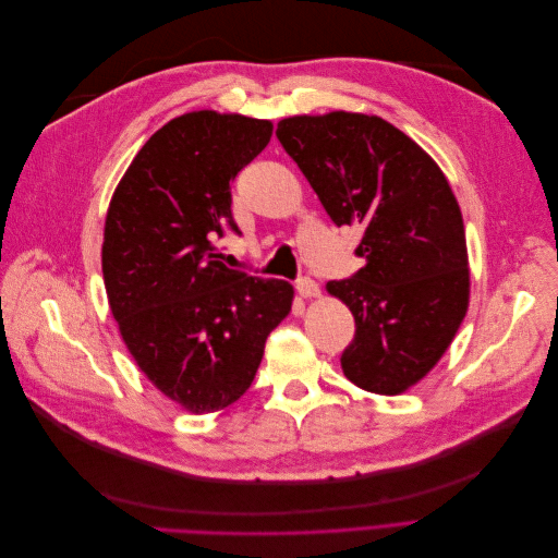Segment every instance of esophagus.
<instances>
[{
  "label": "esophagus",
  "instance_id": "1",
  "mask_svg": "<svg viewBox=\"0 0 558 558\" xmlns=\"http://www.w3.org/2000/svg\"><path fill=\"white\" fill-rule=\"evenodd\" d=\"M295 291L300 293V298H318L320 295V286L314 279H300L295 283Z\"/></svg>",
  "mask_w": 558,
  "mask_h": 558
}]
</instances>
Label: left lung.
Wrapping results in <instances>:
<instances>
[{
  "instance_id": "obj_1",
  "label": "left lung",
  "mask_w": 558,
  "mask_h": 558,
  "mask_svg": "<svg viewBox=\"0 0 558 558\" xmlns=\"http://www.w3.org/2000/svg\"><path fill=\"white\" fill-rule=\"evenodd\" d=\"M277 137L335 226H361L365 265L328 281L356 320L344 377L400 396L445 356L470 302L461 207L437 162L379 116H289Z\"/></svg>"
}]
</instances>
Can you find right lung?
<instances>
[{
	"mask_svg": "<svg viewBox=\"0 0 558 558\" xmlns=\"http://www.w3.org/2000/svg\"><path fill=\"white\" fill-rule=\"evenodd\" d=\"M272 123L211 109L172 118L140 148L111 195L102 275L111 314L146 379L193 414L240 400L293 286L234 272L214 253L232 221L230 183Z\"/></svg>",
	"mask_w": 558,
	"mask_h": 558,
	"instance_id": "right-lung-1",
	"label": "right lung"
}]
</instances>
